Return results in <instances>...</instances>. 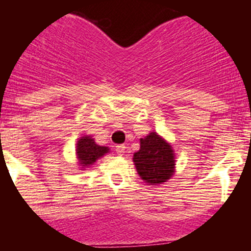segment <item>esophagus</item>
<instances>
[{
    "instance_id": "1",
    "label": "esophagus",
    "mask_w": 251,
    "mask_h": 251,
    "mask_svg": "<svg viewBox=\"0 0 251 251\" xmlns=\"http://www.w3.org/2000/svg\"><path fill=\"white\" fill-rule=\"evenodd\" d=\"M126 146L124 145H118V146H115V151H117V153L118 154H123V153H126Z\"/></svg>"
}]
</instances>
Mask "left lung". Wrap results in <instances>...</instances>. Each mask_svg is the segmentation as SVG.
I'll use <instances>...</instances> for the list:
<instances>
[{
    "instance_id": "obj_1",
    "label": "left lung",
    "mask_w": 251,
    "mask_h": 251,
    "mask_svg": "<svg viewBox=\"0 0 251 251\" xmlns=\"http://www.w3.org/2000/svg\"><path fill=\"white\" fill-rule=\"evenodd\" d=\"M133 162L139 177L152 186L167 182L176 171L174 148L157 132L141 138V147L133 154Z\"/></svg>"
}]
</instances>
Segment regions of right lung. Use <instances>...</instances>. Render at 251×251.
I'll list each match as a JSON object with an SVG mask.
<instances>
[{
	"mask_svg": "<svg viewBox=\"0 0 251 251\" xmlns=\"http://www.w3.org/2000/svg\"><path fill=\"white\" fill-rule=\"evenodd\" d=\"M109 147L99 146L95 143L92 136H83L77 139L75 154H76L77 166L84 170L86 167H92L99 158L109 153Z\"/></svg>",
	"mask_w": 251,
	"mask_h": 251,
	"instance_id": "add662e5",
	"label": "right lung"
}]
</instances>
